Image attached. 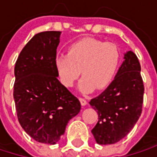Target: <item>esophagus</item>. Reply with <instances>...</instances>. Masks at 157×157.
I'll use <instances>...</instances> for the list:
<instances>
[{
	"mask_svg": "<svg viewBox=\"0 0 157 157\" xmlns=\"http://www.w3.org/2000/svg\"><path fill=\"white\" fill-rule=\"evenodd\" d=\"M79 100H80V103H81V105H82V106H85V105H87V101H86L85 99H83V98H79Z\"/></svg>",
	"mask_w": 157,
	"mask_h": 157,
	"instance_id": "obj_1",
	"label": "esophagus"
}]
</instances>
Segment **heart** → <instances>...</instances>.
<instances>
[{
    "label": "heart",
    "mask_w": 157,
    "mask_h": 157,
    "mask_svg": "<svg viewBox=\"0 0 157 157\" xmlns=\"http://www.w3.org/2000/svg\"><path fill=\"white\" fill-rule=\"evenodd\" d=\"M121 62L119 49L113 44L84 38L70 44L66 55L56 57L54 64L61 83L72 87L82 74L79 91L103 90L113 80Z\"/></svg>",
    "instance_id": "obj_1"
}]
</instances>
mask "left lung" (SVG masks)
<instances>
[{"mask_svg":"<svg viewBox=\"0 0 157 157\" xmlns=\"http://www.w3.org/2000/svg\"><path fill=\"white\" fill-rule=\"evenodd\" d=\"M113 81L90 105L98 113L92 134L99 144H115L132 130L142 113L144 82L136 55L128 51Z\"/></svg>","mask_w":157,"mask_h":157,"instance_id":"obj_1","label":"left lung"}]
</instances>
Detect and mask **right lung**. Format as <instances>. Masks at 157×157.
Instances as JSON below:
<instances>
[{
    "mask_svg": "<svg viewBox=\"0 0 157 157\" xmlns=\"http://www.w3.org/2000/svg\"><path fill=\"white\" fill-rule=\"evenodd\" d=\"M61 32L35 34L14 67L13 98L19 123L35 141L54 144L81 110L79 100L58 80L56 49Z\"/></svg>",
    "mask_w": 157,
    "mask_h": 157,
    "instance_id": "obj_1",
    "label": "right lung"
}]
</instances>
